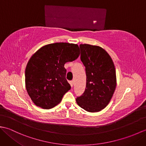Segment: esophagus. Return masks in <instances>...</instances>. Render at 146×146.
<instances>
[{
    "label": "esophagus",
    "mask_w": 146,
    "mask_h": 146,
    "mask_svg": "<svg viewBox=\"0 0 146 146\" xmlns=\"http://www.w3.org/2000/svg\"><path fill=\"white\" fill-rule=\"evenodd\" d=\"M69 83H70V85H71V87H73V84H74V82H73V81H70Z\"/></svg>",
    "instance_id": "1"
}]
</instances>
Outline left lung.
Segmentation results:
<instances>
[{"instance_id":"left-lung-1","label":"left lung","mask_w":146,"mask_h":146,"mask_svg":"<svg viewBox=\"0 0 146 146\" xmlns=\"http://www.w3.org/2000/svg\"><path fill=\"white\" fill-rule=\"evenodd\" d=\"M80 60L85 66L86 88L76 98L86 111L96 112L109 103L116 87V72L113 61L106 51L97 46L80 44Z\"/></svg>"}]
</instances>
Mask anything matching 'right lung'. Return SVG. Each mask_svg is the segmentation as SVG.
Instances as JSON below:
<instances>
[{"label": "right lung", "mask_w": 146, "mask_h": 146, "mask_svg": "<svg viewBox=\"0 0 146 146\" xmlns=\"http://www.w3.org/2000/svg\"><path fill=\"white\" fill-rule=\"evenodd\" d=\"M79 55L77 44L56 42L43 46L32 56L26 68L25 82L27 94L36 105L49 109L60 103L71 88L64 65Z\"/></svg>", "instance_id": "right-lung-1"}]
</instances>
